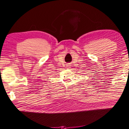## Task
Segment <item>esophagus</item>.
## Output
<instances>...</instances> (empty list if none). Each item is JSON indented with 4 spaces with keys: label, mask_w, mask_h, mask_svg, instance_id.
<instances>
[{
    "label": "esophagus",
    "mask_w": 129,
    "mask_h": 129,
    "mask_svg": "<svg viewBox=\"0 0 129 129\" xmlns=\"http://www.w3.org/2000/svg\"><path fill=\"white\" fill-rule=\"evenodd\" d=\"M67 65V67H68V68L69 69L70 68V66H71V64H70V63H68V64H66Z\"/></svg>",
    "instance_id": "34e87169"
}]
</instances>
